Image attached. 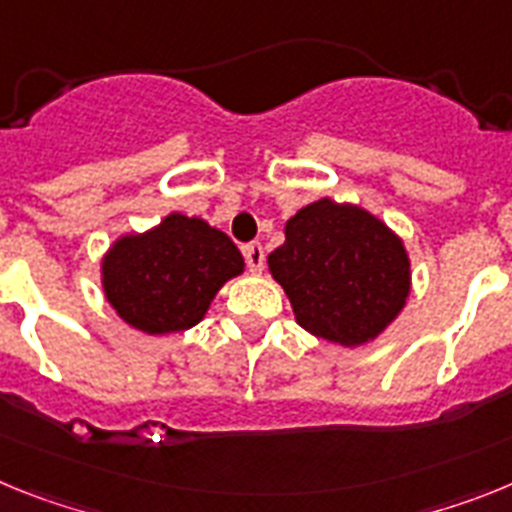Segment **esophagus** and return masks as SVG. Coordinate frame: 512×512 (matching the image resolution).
<instances>
[{"mask_svg": "<svg viewBox=\"0 0 512 512\" xmlns=\"http://www.w3.org/2000/svg\"><path fill=\"white\" fill-rule=\"evenodd\" d=\"M244 257H247V265H250L252 273H260L262 265H265V250H262V244H247V247H244Z\"/></svg>", "mask_w": 512, "mask_h": 512, "instance_id": "obj_1", "label": "esophagus"}]
</instances>
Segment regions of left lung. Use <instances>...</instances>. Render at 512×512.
<instances>
[{"label": "left lung", "instance_id": "left-lung-1", "mask_svg": "<svg viewBox=\"0 0 512 512\" xmlns=\"http://www.w3.org/2000/svg\"><path fill=\"white\" fill-rule=\"evenodd\" d=\"M283 234L268 270L309 335L361 348L402 314L412 291L410 252L379 216L319 198L296 211Z\"/></svg>", "mask_w": 512, "mask_h": 512}]
</instances>
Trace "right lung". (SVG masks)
Segmentation results:
<instances>
[{
    "label": "right lung",
    "mask_w": 512,
    "mask_h": 512,
    "mask_svg": "<svg viewBox=\"0 0 512 512\" xmlns=\"http://www.w3.org/2000/svg\"><path fill=\"white\" fill-rule=\"evenodd\" d=\"M242 273V252L224 231L177 211L121 234L100 260L105 301L128 327L157 337L195 327L224 283Z\"/></svg>",
    "instance_id": "add662e5"
}]
</instances>
